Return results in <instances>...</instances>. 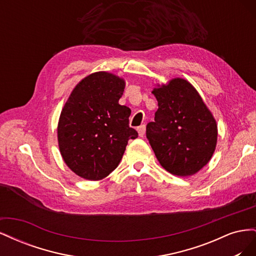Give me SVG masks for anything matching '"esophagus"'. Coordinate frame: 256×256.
I'll list each match as a JSON object with an SVG mask.
<instances>
[{"instance_id": "esophagus-1", "label": "esophagus", "mask_w": 256, "mask_h": 256, "mask_svg": "<svg viewBox=\"0 0 256 256\" xmlns=\"http://www.w3.org/2000/svg\"><path fill=\"white\" fill-rule=\"evenodd\" d=\"M145 131H146L145 125H141L140 127H138V136H144Z\"/></svg>"}]
</instances>
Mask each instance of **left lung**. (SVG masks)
Listing matches in <instances>:
<instances>
[{"label": "left lung", "instance_id": "obj_1", "mask_svg": "<svg viewBox=\"0 0 256 256\" xmlns=\"http://www.w3.org/2000/svg\"><path fill=\"white\" fill-rule=\"evenodd\" d=\"M154 122L146 136L159 164L168 172L187 177L203 168L214 152L218 127L212 113L193 85L182 78L157 84Z\"/></svg>", "mask_w": 256, "mask_h": 256}]
</instances>
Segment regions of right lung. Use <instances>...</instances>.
<instances>
[{"instance_id":"add662e5","label":"right lung","mask_w":256,"mask_h":256,"mask_svg":"<svg viewBox=\"0 0 256 256\" xmlns=\"http://www.w3.org/2000/svg\"><path fill=\"white\" fill-rule=\"evenodd\" d=\"M120 76L97 72L82 79L62 109L58 124L60 152L66 166L88 180H100L118 168L130 138L131 110L118 100Z\"/></svg>"}]
</instances>
